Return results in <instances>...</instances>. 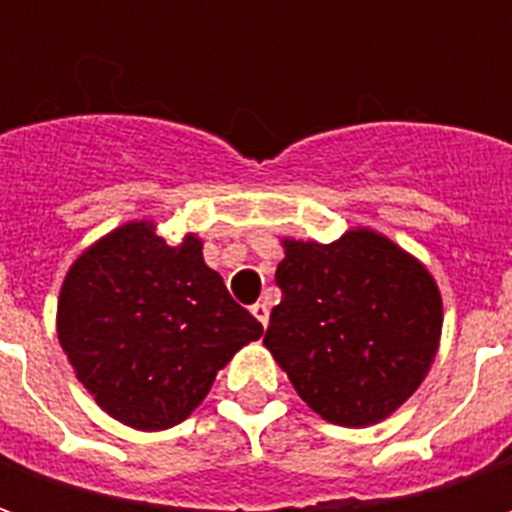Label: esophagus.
<instances>
[{
    "label": "esophagus",
    "instance_id": "obj_1",
    "mask_svg": "<svg viewBox=\"0 0 512 512\" xmlns=\"http://www.w3.org/2000/svg\"><path fill=\"white\" fill-rule=\"evenodd\" d=\"M252 315H255L257 321L263 323V326H268V315H271V307H268L266 301H257V304H252Z\"/></svg>",
    "mask_w": 512,
    "mask_h": 512
}]
</instances>
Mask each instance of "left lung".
I'll return each instance as SVG.
<instances>
[{
	"label": "left lung",
	"instance_id": "obj_1",
	"mask_svg": "<svg viewBox=\"0 0 512 512\" xmlns=\"http://www.w3.org/2000/svg\"><path fill=\"white\" fill-rule=\"evenodd\" d=\"M282 301L263 343L326 422L365 428L417 392L439 351L441 293L386 235L356 227L334 244L285 238Z\"/></svg>",
	"mask_w": 512,
	"mask_h": 512
}]
</instances>
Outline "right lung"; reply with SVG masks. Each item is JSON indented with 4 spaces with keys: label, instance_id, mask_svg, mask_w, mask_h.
<instances>
[{
    "label": "right lung",
    "instance_id": "obj_1",
    "mask_svg": "<svg viewBox=\"0 0 512 512\" xmlns=\"http://www.w3.org/2000/svg\"><path fill=\"white\" fill-rule=\"evenodd\" d=\"M57 334L76 378L136 430L178 425L263 326L205 266L202 241L169 246L153 222L117 227L62 282Z\"/></svg>",
    "mask_w": 512,
    "mask_h": 512
}]
</instances>
